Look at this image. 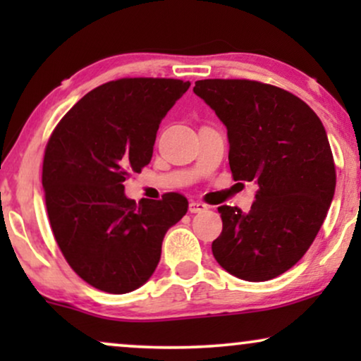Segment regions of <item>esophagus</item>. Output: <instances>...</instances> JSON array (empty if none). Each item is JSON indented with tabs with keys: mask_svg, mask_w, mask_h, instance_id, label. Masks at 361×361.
<instances>
[{
	"mask_svg": "<svg viewBox=\"0 0 361 361\" xmlns=\"http://www.w3.org/2000/svg\"><path fill=\"white\" fill-rule=\"evenodd\" d=\"M209 207L205 204H202V202H190L189 204V212L190 214H200V212H205Z\"/></svg>",
	"mask_w": 361,
	"mask_h": 361,
	"instance_id": "34e87169",
	"label": "esophagus"
}]
</instances>
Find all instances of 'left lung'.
<instances>
[{"label":"left lung","instance_id":"obj_1","mask_svg":"<svg viewBox=\"0 0 361 361\" xmlns=\"http://www.w3.org/2000/svg\"><path fill=\"white\" fill-rule=\"evenodd\" d=\"M200 97L226 126L235 180L258 185L250 212L221 205L216 263L259 283L293 268L312 245L335 194V164L312 108L283 88L253 80H197Z\"/></svg>","mask_w":361,"mask_h":361}]
</instances>
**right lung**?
Masks as SVG:
<instances>
[{
    "mask_svg": "<svg viewBox=\"0 0 361 361\" xmlns=\"http://www.w3.org/2000/svg\"><path fill=\"white\" fill-rule=\"evenodd\" d=\"M189 87L174 78L103 83L68 110L47 142L49 221L67 263L93 288L126 294L147 283L167 230L185 215V197L136 204L123 182L149 164L159 123Z\"/></svg>",
    "mask_w": 361,
    "mask_h": 361,
    "instance_id": "right-lung-1",
    "label": "right lung"
}]
</instances>
